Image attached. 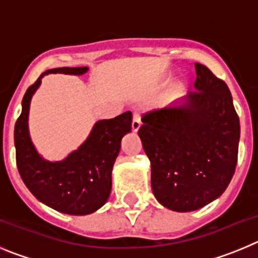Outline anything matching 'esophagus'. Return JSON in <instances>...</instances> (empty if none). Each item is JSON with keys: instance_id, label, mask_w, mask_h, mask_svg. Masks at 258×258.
I'll use <instances>...</instances> for the list:
<instances>
[{"instance_id": "esophagus-1", "label": "esophagus", "mask_w": 258, "mask_h": 258, "mask_svg": "<svg viewBox=\"0 0 258 258\" xmlns=\"http://www.w3.org/2000/svg\"><path fill=\"white\" fill-rule=\"evenodd\" d=\"M141 127V117L138 115L133 116V121H132V131L133 133H137V132L140 131Z\"/></svg>"}]
</instances>
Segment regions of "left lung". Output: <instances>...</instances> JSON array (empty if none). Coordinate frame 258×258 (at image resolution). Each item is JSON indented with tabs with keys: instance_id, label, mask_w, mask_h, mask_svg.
I'll return each instance as SVG.
<instances>
[{
	"instance_id": "1",
	"label": "left lung",
	"mask_w": 258,
	"mask_h": 258,
	"mask_svg": "<svg viewBox=\"0 0 258 258\" xmlns=\"http://www.w3.org/2000/svg\"><path fill=\"white\" fill-rule=\"evenodd\" d=\"M187 95L143 116L138 136L151 163V187L161 206L192 212L220 198L238 160L240 124L229 88L206 66Z\"/></svg>"
}]
</instances>
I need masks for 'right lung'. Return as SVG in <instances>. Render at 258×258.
I'll return each mask as SVG.
<instances>
[{"label":"right lung","mask_w":258,"mask_h":258,"mask_svg":"<svg viewBox=\"0 0 258 258\" xmlns=\"http://www.w3.org/2000/svg\"><path fill=\"white\" fill-rule=\"evenodd\" d=\"M88 67H61L41 75L22 101V113L15 124L14 143L17 165L23 182L33 197L60 213L86 216L106 204L112 188V168L121 149V140L132 131V112L99 120L81 145L61 160H47L33 145L29 134V107L42 77L50 74L83 76Z\"/></svg>","instance_id":"1"}]
</instances>
